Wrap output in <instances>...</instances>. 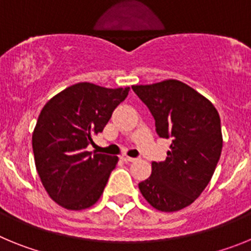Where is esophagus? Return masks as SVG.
<instances>
[{
    "instance_id": "esophagus-1",
    "label": "esophagus",
    "mask_w": 251,
    "mask_h": 251,
    "mask_svg": "<svg viewBox=\"0 0 251 251\" xmlns=\"http://www.w3.org/2000/svg\"><path fill=\"white\" fill-rule=\"evenodd\" d=\"M124 162H136L137 158H133V157H128V156H123L122 157Z\"/></svg>"
}]
</instances>
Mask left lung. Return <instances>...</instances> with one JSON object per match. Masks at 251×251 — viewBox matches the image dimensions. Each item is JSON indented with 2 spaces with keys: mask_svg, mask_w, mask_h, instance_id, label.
<instances>
[{
  "mask_svg": "<svg viewBox=\"0 0 251 251\" xmlns=\"http://www.w3.org/2000/svg\"><path fill=\"white\" fill-rule=\"evenodd\" d=\"M156 122L161 138H171L166 161L138 185L150 205L165 212L191 205L208 185L223 150L220 117L203 95L179 80L133 85Z\"/></svg>",
  "mask_w": 251,
  "mask_h": 251,
  "instance_id": "8db88e82",
  "label": "left lung"
}]
</instances>
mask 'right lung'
I'll return each instance as SVG.
<instances>
[{
    "label": "right lung",
    "instance_id": "add662e5",
    "mask_svg": "<svg viewBox=\"0 0 251 251\" xmlns=\"http://www.w3.org/2000/svg\"><path fill=\"white\" fill-rule=\"evenodd\" d=\"M129 88L109 89L77 83L44 105L32 133L40 179L49 196L68 210H84L99 200L118 157L86 147L103 132Z\"/></svg>",
    "mask_w": 251,
    "mask_h": 251
}]
</instances>
